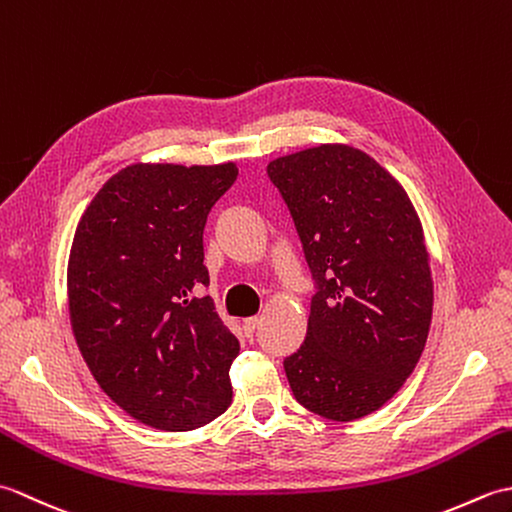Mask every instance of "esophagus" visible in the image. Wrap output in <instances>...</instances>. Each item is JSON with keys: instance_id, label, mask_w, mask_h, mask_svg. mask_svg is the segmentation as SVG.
Segmentation results:
<instances>
[{"instance_id": "1", "label": "esophagus", "mask_w": 512, "mask_h": 512, "mask_svg": "<svg viewBox=\"0 0 512 512\" xmlns=\"http://www.w3.org/2000/svg\"><path fill=\"white\" fill-rule=\"evenodd\" d=\"M257 325H259V319H257V317H250V319H244V323H242V328H244L246 336H253V334H255V330H257Z\"/></svg>"}]
</instances>
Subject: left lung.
Returning a JSON list of instances; mask_svg holds the SVG:
<instances>
[{
    "label": "left lung",
    "instance_id": "obj_1",
    "mask_svg": "<svg viewBox=\"0 0 512 512\" xmlns=\"http://www.w3.org/2000/svg\"><path fill=\"white\" fill-rule=\"evenodd\" d=\"M317 281L306 341L284 361L299 405L350 422L405 385L429 336L433 279L420 217L365 151L319 145L273 160Z\"/></svg>",
    "mask_w": 512,
    "mask_h": 512
}]
</instances>
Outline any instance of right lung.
I'll list each match as a JSON object with an SVG mask.
<instances>
[{"mask_svg": "<svg viewBox=\"0 0 512 512\" xmlns=\"http://www.w3.org/2000/svg\"><path fill=\"white\" fill-rule=\"evenodd\" d=\"M224 165H129L107 180L76 226L68 303L92 376L134 420L191 431L233 400L239 341L217 317L202 233L231 189Z\"/></svg>", "mask_w": 512, "mask_h": 512, "instance_id": "1", "label": "right lung"}]
</instances>
